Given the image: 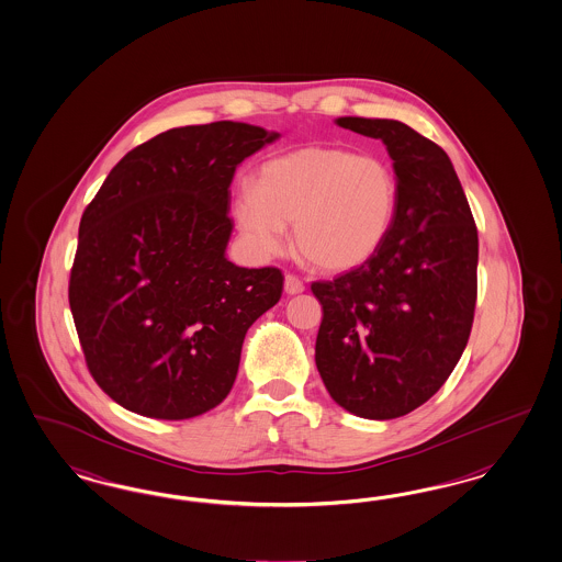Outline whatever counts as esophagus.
I'll list each match as a JSON object with an SVG mask.
<instances>
[{
	"label": "esophagus",
	"instance_id": "1",
	"mask_svg": "<svg viewBox=\"0 0 562 562\" xmlns=\"http://www.w3.org/2000/svg\"><path fill=\"white\" fill-rule=\"evenodd\" d=\"M284 290H286V294H301V292L305 290V284H303L301 278H296V276H292V273H286V278H284Z\"/></svg>",
	"mask_w": 562,
	"mask_h": 562
}]
</instances>
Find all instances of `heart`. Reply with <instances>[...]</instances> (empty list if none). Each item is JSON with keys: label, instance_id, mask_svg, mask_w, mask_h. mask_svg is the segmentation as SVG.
I'll use <instances>...</instances> for the list:
<instances>
[{"label": "heart", "instance_id": "1", "mask_svg": "<svg viewBox=\"0 0 562 562\" xmlns=\"http://www.w3.org/2000/svg\"><path fill=\"white\" fill-rule=\"evenodd\" d=\"M400 183L376 156L311 146L278 156L257 175V189L233 193L238 233L257 261L280 256L286 226L294 247L325 272H348L371 261L392 233Z\"/></svg>", "mask_w": 562, "mask_h": 562}]
</instances>
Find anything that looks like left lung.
Here are the masks:
<instances>
[{
    "label": "left lung",
    "mask_w": 562,
    "mask_h": 562,
    "mask_svg": "<svg viewBox=\"0 0 562 562\" xmlns=\"http://www.w3.org/2000/svg\"><path fill=\"white\" fill-rule=\"evenodd\" d=\"M336 123L385 144L400 205L371 261L311 284L324 306L315 364L338 406L392 420L439 392L465 350L476 306V224L441 146L402 121Z\"/></svg>",
    "instance_id": "1"
}]
</instances>
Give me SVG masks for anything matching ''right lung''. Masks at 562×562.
Here are the masks:
<instances>
[{
    "label": "right lung",
    "mask_w": 562,
    "mask_h": 562,
    "mask_svg": "<svg viewBox=\"0 0 562 562\" xmlns=\"http://www.w3.org/2000/svg\"><path fill=\"white\" fill-rule=\"evenodd\" d=\"M278 137L240 121L172 127L125 154L86 207L69 306L90 373L123 408L186 420L233 390L284 276L226 257L228 188Z\"/></svg>",
    "instance_id": "obj_1"
}]
</instances>
